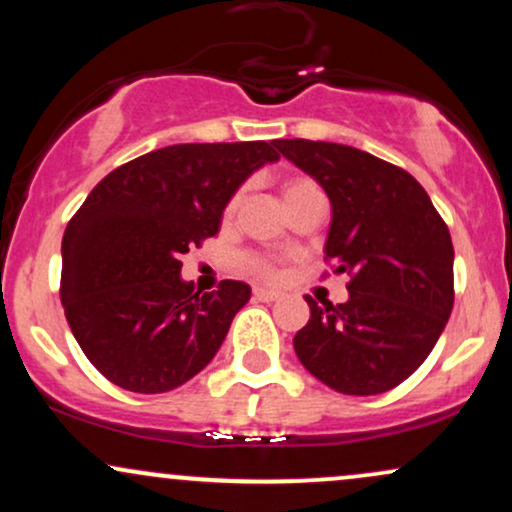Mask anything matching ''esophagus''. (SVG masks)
I'll return each mask as SVG.
<instances>
[{
  "label": "esophagus",
  "instance_id": "1",
  "mask_svg": "<svg viewBox=\"0 0 512 512\" xmlns=\"http://www.w3.org/2000/svg\"><path fill=\"white\" fill-rule=\"evenodd\" d=\"M252 296H255L257 301H262V303H272V301H279L281 293L272 291V289H255V291H252Z\"/></svg>",
  "mask_w": 512,
  "mask_h": 512
}]
</instances>
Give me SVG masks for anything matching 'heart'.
<instances>
[{
  "mask_svg": "<svg viewBox=\"0 0 512 512\" xmlns=\"http://www.w3.org/2000/svg\"><path fill=\"white\" fill-rule=\"evenodd\" d=\"M313 187H317L313 180L291 178V180L284 182V190H281V192H284V199H291V197L301 195V192H305V190H313ZM236 204H238V199H233L231 207H228V209L233 211V209H236ZM248 267L252 269V272H257L262 276H276V269L267 260H262V257H248Z\"/></svg>",
  "mask_w": 512,
  "mask_h": 512,
  "instance_id": "heart-1",
  "label": "heart"
}]
</instances>
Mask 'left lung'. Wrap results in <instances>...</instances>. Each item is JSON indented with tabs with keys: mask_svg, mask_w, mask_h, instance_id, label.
<instances>
[{
	"mask_svg": "<svg viewBox=\"0 0 512 512\" xmlns=\"http://www.w3.org/2000/svg\"><path fill=\"white\" fill-rule=\"evenodd\" d=\"M281 156L332 204L325 260L349 274V301L310 305L293 337L301 363L342 395H380L409 378L452 313L450 231L407 170L354 146L279 139Z\"/></svg>",
	"mask_w": 512,
	"mask_h": 512,
	"instance_id": "left-lung-1",
	"label": "left lung"
}]
</instances>
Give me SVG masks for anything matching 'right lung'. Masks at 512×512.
Returning <instances> with one entry per match:
<instances>
[{"instance_id":"right-lung-1","label":"right lung","mask_w":512,"mask_h":512,"mask_svg":"<svg viewBox=\"0 0 512 512\" xmlns=\"http://www.w3.org/2000/svg\"><path fill=\"white\" fill-rule=\"evenodd\" d=\"M274 161V142L175 144L93 187L64 231L60 296L81 351L110 383L158 395L216 356L250 286L226 279L195 291L180 257L219 233L238 187Z\"/></svg>"}]
</instances>
